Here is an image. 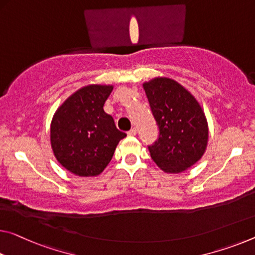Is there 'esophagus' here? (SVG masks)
Here are the masks:
<instances>
[{
	"instance_id": "obj_1",
	"label": "esophagus",
	"mask_w": 255,
	"mask_h": 255,
	"mask_svg": "<svg viewBox=\"0 0 255 255\" xmlns=\"http://www.w3.org/2000/svg\"><path fill=\"white\" fill-rule=\"evenodd\" d=\"M127 134L129 135V136H135L136 134H137V129L136 128H131L130 130H129Z\"/></svg>"
}]
</instances>
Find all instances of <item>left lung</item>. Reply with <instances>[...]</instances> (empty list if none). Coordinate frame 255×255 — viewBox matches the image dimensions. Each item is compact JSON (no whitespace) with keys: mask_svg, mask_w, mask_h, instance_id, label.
<instances>
[{"mask_svg":"<svg viewBox=\"0 0 255 255\" xmlns=\"http://www.w3.org/2000/svg\"><path fill=\"white\" fill-rule=\"evenodd\" d=\"M159 138L149 145L152 160L164 172L191 168L204 154L208 123L196 99L176 80L161 77L143 84Z\"/></svg>","mask_w":255,"mask_h":255,"instance_id":"1","label":"left lung"}]
</instances>
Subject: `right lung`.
I'll return each instance as SVG.
<instances>
[{"label":"right lung","mask_w":255,"mask_h":255,"mask_svg":"<svg viewBox=\"0 0 255 255\" xmlns=\"http://www.w3.org/2000/svg\"><path fill=\"white\" fill-rule=\"evenodd\" d=\"M113 86L88 85L69 96L51 123V146L60 164L80 177L98 176L127 135L103 107Z\"/></svg>","instance_id":"right-lung-1"}]
</instances>
